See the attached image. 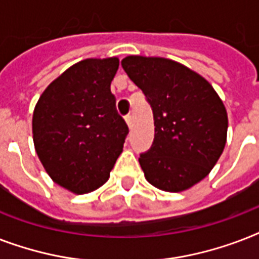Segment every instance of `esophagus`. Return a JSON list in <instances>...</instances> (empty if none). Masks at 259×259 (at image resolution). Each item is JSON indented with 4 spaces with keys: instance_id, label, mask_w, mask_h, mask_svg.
<instances>
[{
    "instance_id": "obj_1",
    "label": "esophagus",
    "mask_w": 259,
    "mask_h": 259,
    "mask_svg": "<svg viewBox=\"0 0 259 259\" xmlns=\"http://www.w3.org/2000/svg\"><path fill=\"white\" fill-rule=\"evenodd\" d=\"M126 123H127V126L132 129V126H133V115H132V114H127V115H126Z\"/></svg>"
}]
</instances>
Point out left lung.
I'll return each mask as SVG.
<instances>
[{
	"label": "left lung",
	"instance_id": "obj_1",
	"mask_svg": "<svg viewBox=\"0 0 259 259\" xmlns=\"http://www.w3.org/2000/svg\"><path fill=\"white\" fill-rule=\"evenodd\" d=\"M121 64L153 111V144L138 158L145 179L166 192L191 188L225 149L223 102L203 76L169 59L127 56Z\"/></svg>",
	"mask_w": 259,
	"mask_h": 259
}]
</instances>
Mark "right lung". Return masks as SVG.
I'll return each instance as SVG.
<instances>
[{
  "label": "right lung",
  "instance_id": "obj_1",
  "mask_svg": "<svg viewBox=\"0 0 259 259\" xmlns=\"http://www.w3.org/2000/svg\"><path fill=\"white\" fill-rule=\"evenodd\" d=\"M117 58L86 59L41 94L32 119L34 149L56 184L87 193L109 180L129 133L110 84Z\"/></svg>",
  "mask_w": 259,
  "mask_h": 259
}]
</instances>
